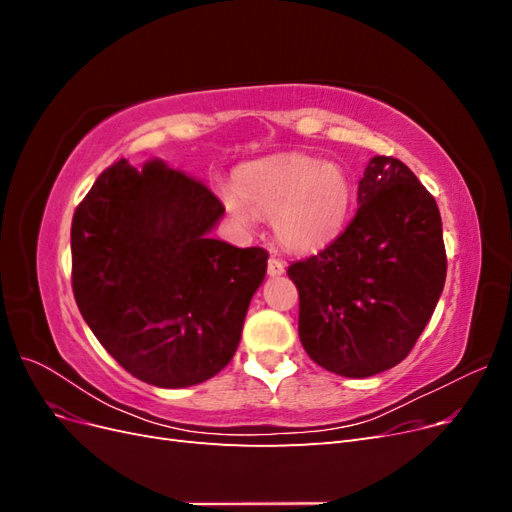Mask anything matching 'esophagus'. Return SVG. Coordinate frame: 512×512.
Listing matches in <instances>:
<instances>
[{
	"mask_svg": "<svg viewBox=\"0 0 512 512\" xmlns=\"http://www.w3.org/2000/svg\"><path fill=\"white\" fill-rule=\"evenodd\" d=\"M267 273H269V277H280V275L286 273V265H284L280 258L271 256L269 258V265H267Z\"/></svg>",
	"mask_w": 512,
	"mask_h": 512,
	"instance_id": "34e87169",
	"label": "esophagus"
}]
</instances>
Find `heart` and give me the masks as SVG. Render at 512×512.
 Segmentation results:
<instances>
[{"instance_id":"1","label":"heart","mask_w":512,"mask_h":512,"mask_svg":"<svg viewBox=\"0 0 512 512\" xmlns=\"http://www.w3.org/2000/svg\"><path fill=\"white\" fill-rule=\"evenodd\" d=\"M218 196L232 220L250 226L271 218L277 241L297 254H316L342 235L354 205L346 170L309 156L243 166Z\"/></svg>"}]
</instances>
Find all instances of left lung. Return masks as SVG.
Wrapping results in <instances>:
<instances>
[{
    "instance_id": "obj_1",
    "label": "left lung",
    "mask_w": 512,
    "mask_h": 512,
    "mask_svg": "<svg viewBox=\"0 0 512 512\" xmlns=\"http://www.w3.org/2000/svg\"><path fill=\"white\" fill-rule=\"evenodd\" d=\"M350 226L288 267L299 288V337L320 367L369 378L401 363L446 280L436 200L395 158L367 162Z\"/></svg>"
}]
</instances>
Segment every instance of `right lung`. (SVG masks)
Here are the masks:
<instances>
[{"label": "right lung", "instance_id": "right-lung-1", "mask_svg": "<svg viewBox=\"0 0 512 512\" xmlns=\"http://www.w3.org/2000/svg\"><path fill=\"white\" fill-rule=\"evenodd\" d=\"M222 215L203 183L158 158L141 170L119 160L76 207V305L134 378L185 389L235 356L269 254L213 239Z\"/></svg>", "mask_w": 512, "mask_h": 512}]
</instances>
